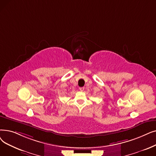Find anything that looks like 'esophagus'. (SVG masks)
<instances>
[{"label": "esophagus", "instance_id": "esophagus-1", "mask_svg": "<svg viewBox=\"0 0 156 156\" xmlns=\"http://www.w3.org/2000/svg\"><path fill=\"white\" fill-rule=\"evenodd\" d=\"M84 89H85L84 87H80V88H79V89H80V91H83V90H84Z\"/></svg>", "mask_w": 156, "mask_h": 156}]
</instances>
